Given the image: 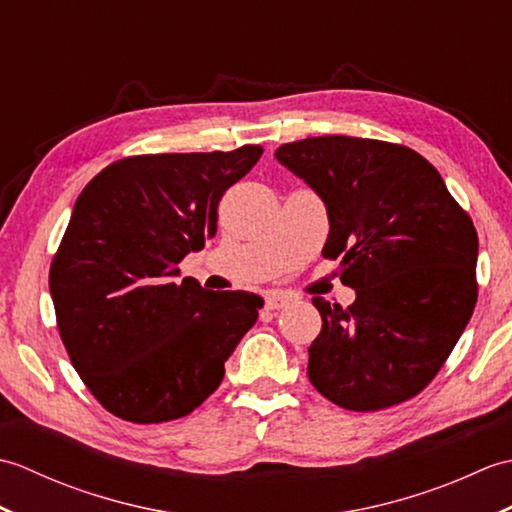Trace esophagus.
I'll return each instance as SVG.
<instances>
[{"mask_svg":"<svg viewBox=\"0 0 512 512\" xmlns=\"http://www.w3.org/2000/svg\"><path fill=\"white\" fill-rule=\"evenodd\" d=\"M288 303H290V299L284 297V295H270L266 299V308L268 310H281V308H286Z\"/></svg>","mask_w":512,"mask_h":512,"instance_id":"esophagus-1","label":"esophagus"}]
</instances>
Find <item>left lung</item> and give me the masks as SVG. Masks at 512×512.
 I'll return each mask as SVG.
<instances>
[{
    "instance_id": "1",
    "label": "left lung",
    "mask_w": 512,
    "mask_h": 512,
    "mask_svg": "<svg viewBox=\"0 0 512 512\" xmlns=\"http://www.w3.org/2000/svg\"><path fill=\"white\" fill-rule=\"evenodd\" d=\"M277 160L328 209L325 259H341L352 306L312 303L323 328L308 376L334 405L378 411L427 387L477 301V231L418 151L372 138L286 143Z\"/></svg>"
}]
</instances>
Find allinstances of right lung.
Wrapping results in <instances>:
<instances>
[{"label": "right lung", "instance_id": "right-lung-1", "mask_svg": "<svg viewBox=\"0 0 512 512\" xmlns=\"http://www.w3.org/2000/svg\"><path fill=\"white\" fill-rule=\"evenodd\" d=\"M264 149L145 154L107 165L76 198L50 266L70 361L116 418L187 416L220 387L262 297L209 292L178 264L217 231V204Z\"/></svg>", "mask_w": 512, "mask_h": 512}]
</instances>
